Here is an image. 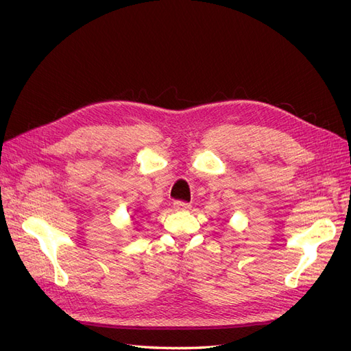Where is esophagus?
Segmentation results:
<instances>
[{"label": "esophagus", "mask_w": 351, "mask_h": 351, "mask_svg": "<svg viewBox=\"0 0 351 351\" xmlns=\"http://www.w3.org/2000/svg\"><path fill=\"white\" fill-rule=\"evenodd\" d=\"M190 208H192V205L186 204V202H182V200H176L174 202V209L176 210H189Z\"/></svg>", "instance_id": "esophagus-1"}]
</instances>
